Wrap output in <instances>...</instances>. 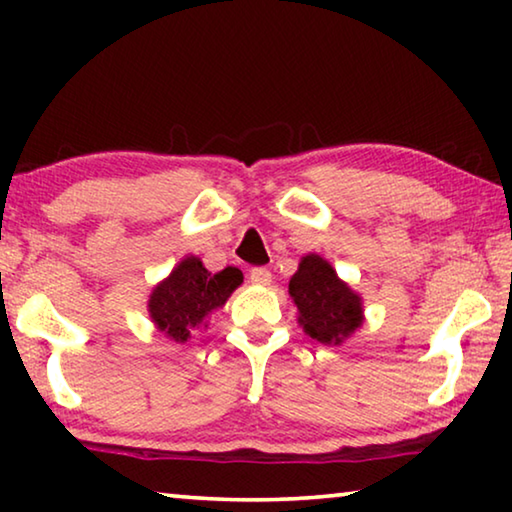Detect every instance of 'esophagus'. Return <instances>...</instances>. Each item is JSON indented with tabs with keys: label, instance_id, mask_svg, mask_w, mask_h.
Returning a JSON list of instances; mask_svg holds the SVG:
<instances>
[{
	"label": "esophagus",
	"instance_id": "1",
	"mask_svg": "<svg viewBox=\"0 0 512 512\" xmlns=\"http://www.w3.org/2000/svg\"><path fill=\"white\" fill-rule=\"evenodd\" d=\"M271 280H273V275L264 266H255L253 271H250V282L257 284V287H268V284H271Z\"/></svg>",
	"mask_w": 512,
	"mask_h": 512
}]
</instances>
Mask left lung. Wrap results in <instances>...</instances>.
<instances>
[{
  "label": "left lung",
  "mask_w": 512,
  "mask_h": 512,
  "mask_svg": "<svg viewBox=\"0 0 512 512\" xmlns=\"http://www.w3.org/2000/svg\"><path fill=\"white\" fill-rule=\"evenodd\" d=\"M289 296L298 307V323L320 343L341 345L363 325L361 296L316 253L300 259L289 282Z\"/></svg>",
  "instance_id": "left-lung-1"
}]
</instances>
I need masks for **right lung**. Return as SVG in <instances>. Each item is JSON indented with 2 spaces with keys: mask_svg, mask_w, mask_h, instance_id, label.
Returning a JSON list of instances; mask_svg holds the SVG:
<instances>
[{
  "mask_svg": "<svg viewBox=\"0 0 512 512\" xmlns=\"http://www.w3.org/2000/svg\"><path fill=\"white\" fill-rule=\"evenodd\" d=\"M241 282L244 273L239 268L228 266L210 273L201 259L189 255L151 291L149 316L164 336L185 343L214 309L225 305Z\"/></svg>",
  "mask_w": 512,
  "mask_h": 512,
  "instance_id": "add662e5",
  "label": "right lung"
}]
</instances>
